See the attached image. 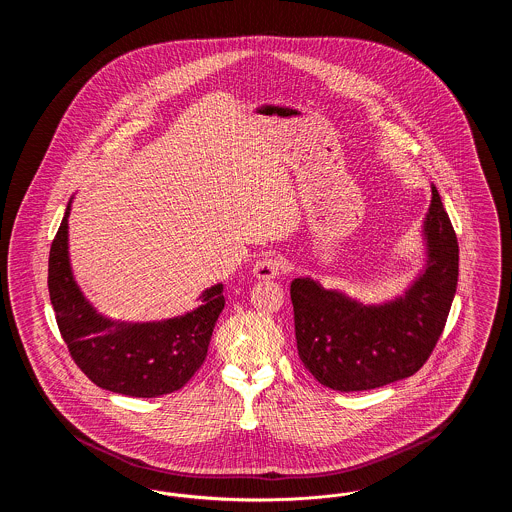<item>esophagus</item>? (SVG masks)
<instances>
[{
    "mask_svg": "<svg viewBox=\"0 0 512 512\" xmlns=\"http://www.w3.org/2000/svg\"><path fill=\"white\" fill-rule=\"evenodd\" d=\"M284 270V263L276 257H263L253 265V276L259 280H272Z\"/></svg>",
    "mask_w": 512,
    "mask_h": 512,
    "instance_id": "obj_1",
    "label": "esophagus"
}]
</instances>
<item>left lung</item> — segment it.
I'll list each match as a JSON object with an SVG mask.
<instances>
[{"mask_svg": "<svg viewBox=\"0 0 512 512\" xmlns=\"http://www.w3.org/2000/svg\"><path fill=\"white\" fill-rule=\"evenodd\" d=\"M424 265L405 292L365 305L311 276L290 286L299 359L326 388L374 390L413 376L436 347L459 280V244L436 186L422 220Z\"/></svg>", "mask_w": 512, "mask_h": 512, "instance_id": "left-lung-1", "label": "left lung"}]
</instances>
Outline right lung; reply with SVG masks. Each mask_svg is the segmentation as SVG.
<instances>
[{
  "mask_svg": "<svg viewBox=\"0 0 512 512\" xmlns=\"http://www.w3.org/2000/svg\"><path fill=\"white\" fill-rule=\"evenodd\" d=\"M69 199L49 249V299L74 363L103 390L128 397H159L180 390L203 365L224 286L199 293V307L178 317L126 322L101 315L74 278L69 253Z\"/></svg>",
  "mask_w": 512,
  "mask_h": 512,
  "instance_id": "1",
  "label": "right lung"
}]
</instances>
